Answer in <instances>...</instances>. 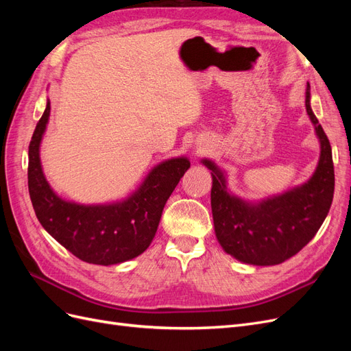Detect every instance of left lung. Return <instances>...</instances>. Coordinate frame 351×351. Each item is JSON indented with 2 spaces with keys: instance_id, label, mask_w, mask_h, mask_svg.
Instances as JSON below:
<instances>
[{
  "instance_id": "obj_1",
  "label": "left lung",
  "mask_w": 351,
  "mask_h": 351,
  "mask_svg": "<svg viewBox=\"0 0 351 351\" xmlns=\"http://www.w3.org/2000/svg\"><path fill=\"white\" fill-rule=\"evenodd\" d=\"M306 111L321 142L316 171L307 183L258 204L241 200L227 190L224 173L209 159L210 206L215 234L228 254L250 265H278L299 253L325 221L334 197V162L328 137L311 108V86L306 89Z\"/></svg>"
}]
</instances>
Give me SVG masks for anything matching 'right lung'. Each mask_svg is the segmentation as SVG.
<instances>
[{
	"mask_svg": "<svg viewBox=\"0 0 351 351\" xmlns=\"http://www.w3.org/2000/svg\"><path fill=\"white\" fill-rule=\"evenodd\" d=\"M49 110L48 101L29 145V195L42 227L83 262L107 267L139 256L152 243L167 200L190 168V161L182 156L154 167L141 187L123 202H67L49 187L40 165L39 146Z\"/></svg>",
	"mask_w": 351,
	"mask_h": 351,
	"instance_id": "obj_1",
	"label": "right lung"
}]
</instances>
